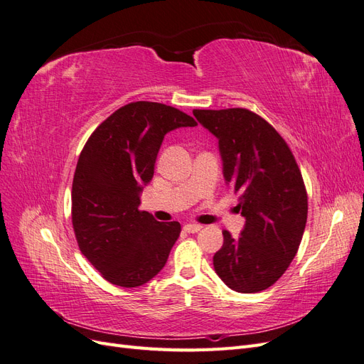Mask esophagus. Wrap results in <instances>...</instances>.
I'll use <instances>...</instances> for the list:
<instances>
[{
	"instance_id": "1",
	"label": "esophagus",
	"mask_w": 364,
	"mask_h": 364,
	"mask_svg": "<svg viewBox=\"0 0 364 364\" xmlns=\"http://www.w3.org/2000/svg\"><path fill=\"white\" fill-rule=\"evenodd\" d=\"M183 229H185V232L196 234V232H199V230L202 229V226L200 225H196V223H188V225L183 226Z\"/></svg>"
}]
</instances>
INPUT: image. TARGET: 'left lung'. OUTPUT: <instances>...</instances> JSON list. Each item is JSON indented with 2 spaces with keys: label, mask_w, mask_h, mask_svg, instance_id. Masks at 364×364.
<instances>
[{
  "label": "left lung",
  "mask_w": 364,
  "mask_h": 364,
  "mask_svg": "<svg viewBox=\"0 0 364 364\" xmlns=\"http://www.w3.org/2000/svg\"><path fill=\"white\" fill-rule=\"evenodd\" d=\"M193 114L217 136L225 179L246 218L238 238L223 230L215 273L238 293L266 290L289 269L304 235L308 197L301 170L284 138L249 109Z\"/></svg>",
  "instance_id": "1"
}]
</instances>
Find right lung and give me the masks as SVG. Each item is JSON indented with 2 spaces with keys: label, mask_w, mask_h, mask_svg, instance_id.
<instances>
[{
  "label": "right lung",
  "mask_w": 364,
  "mask_h": 364,
  "mask_svg": "<svg viewBox=\"0 0 364 364\" xmlns=\"http://www.w3.org/2000/svg\"><path fill=\"white\" fill-rule=\"evenodd\" d=\"M194 126L196 119L179 109L134 102L86 141L73 179V228L80 252L111 284L139 287L167 262L181 225L139 211V194L155 173L164 136Z\"/></svg>",
  "instance_id": "add662e5"
}]
</instances>
